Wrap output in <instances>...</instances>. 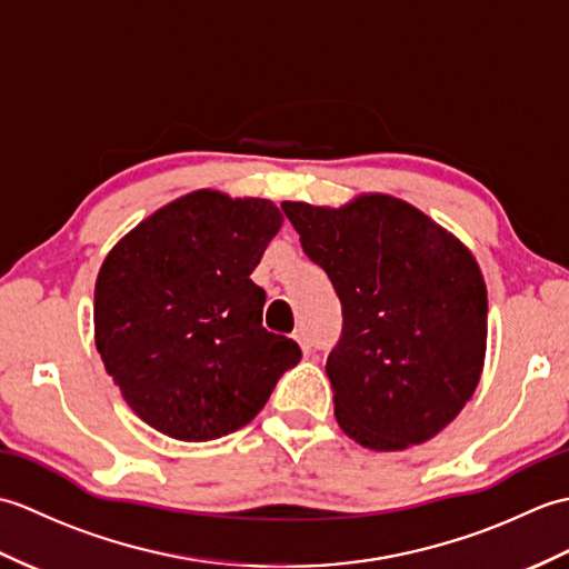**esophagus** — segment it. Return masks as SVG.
I'll return each mask as SVG.
<instances>
[{
  "label": "esophagus",
  "mask_w": 569,
  "mask_h": 569,
  "mask_svg": "<svg viewBox=\"0 0 569 569\" xmlns=\"http://www.w3.org/2000/svg\"><path fill=\"white\" fill-rule=\"evenodd\" d=\"M293 340L300 345V349H303V355H310V352H312V345H310L308 335H306L303 330H296V332H293Z\"/></svg>",
  "instance_id": "1"
}]
</instances>
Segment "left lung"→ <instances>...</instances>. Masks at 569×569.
<instances>
[{
	"mask_svg": "<svg viewBox=\"0 0 569 569\" xmlns=\"http://www.w3.org/2000/svg\"><path fill=\"white\" fill-rule=\"evenodd\" d=\"M281 208L342 303V337L325 367L340 428L377 452L435 438L485 369L489 303L475 253L383 192L342 208Z\"/></svg>",
	"mask_w": 569,
	"mask_h": 569,
	"instance_id": "obj_1",
	"label": "left lung"
}]
</instances>
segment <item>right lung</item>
I'll list each match as a JSON object with an SVG mask.
<instances>
[{"instance_id":"add662e5","label":"right lung","mask_w":569,"mask_h":569,"mask_svg":"<svg viewBox=\"0 0 569 569\" xmlns=\"http://www.w3.org/2000/svg\"><path fill=\"white\" fill-rule=\"evenodd\" d=\"M283 224L271 200L192 190L141 220L94 283V347L129 408L173 440L244 428L300 347L261 325L251 281Z\"/></svg>"}]
</instances>
